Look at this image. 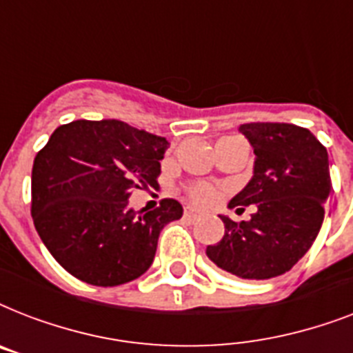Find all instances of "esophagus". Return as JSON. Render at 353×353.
I'll return each instance as SVG.
<instances>
[{
    "label": "esophagus",
    "mask_w": 353,
    "mask_h": 353,
    "mask_svg": "<svg viewBox=\"0 0 353 353\" xmlns=\"http://www.w3.org/2000/svg\"><path fill=\"white\" fill-rule=\"evenodd\" d=\"M185 218H187V220H198V212H196V210H192V209H185Z\"/></svg>",
    "instance_id": "obj_1"
}]
</instances>
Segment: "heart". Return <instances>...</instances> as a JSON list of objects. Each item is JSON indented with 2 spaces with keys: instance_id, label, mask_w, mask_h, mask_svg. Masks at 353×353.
Here are the masks:
<instances>
[{
  "instance_id": "1",
  "label": "heart",
  "mask_w": 353,
  "mask_h": 353,
  "mask_svg": "<svg viewBox=\"0 0 353 353\" xmlns=\"http://www.w3.org/2000/svg\"><path fill=\"white\" fill-rule=\"evenodd\" d=\"M188 196L192 199V203L196 205H210L218 198V192L209 185H196L188 190Z\"/></svg>"
}]
</instances>
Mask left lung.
Wrapping results in <instances>:
<instances>
[{"label": "left lung", "instance_id": "8db88e82", "mask_svg": "<svg viewBox=\"0 0 353 353\" xmlns=\"http://www.w3.org/2000/svg\"><path fill=\"white\" fill-rule=\"evenodd\" d=\"M238 130L252 146L254 166L229 209L254 205L256 212L240 223L220 214L225 234L207 247V256L238 279L268 280L290 271L321 231L332 192L328 152L310 130L288 122Z\"/></svg>", "mask_w": 353, "mask_h": 353}]
</instances>
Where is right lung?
Segmentation results:
<instances>
[{"mask_svg":"<svg viewBox=\"0 0 353 353\" xmlns=\"http://www.w3.org/2000/svg\"><path fill=\"white\" fill-rule=\"evenodd\" d=\"M170 143L115 119L58 126L32 165V220L68 273L112 288L139 279L154 262L166 223L183 207L163 199L139 216L133 188L155 185Z\"/></svg>","mask_w":353,"mask_h":353,"instance_id":"obj_1","label":"right lung"}]
</instances>
